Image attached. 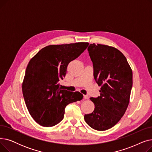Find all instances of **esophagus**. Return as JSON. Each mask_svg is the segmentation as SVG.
Here are the masks:
<instances>
[{
    "label": "esophagus",
    "instance_id": "34e87169",
    "mask_svg": "<svg viewBox=\"0 0 152 152\" xmlns=\"http://www.w3.org/2000/svg\"><path fill=\"white\" fill-rule=\"evenodd\" d=\"M84 99H86V100H87V99H89V97L87 96V95H84Z\"/></svg>",
    "mask_w": 152,
    "mask_h": 152
}]
</instances>
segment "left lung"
<instances>
[{
	"label": "left lung",
	"instance_id": "8db88e82",
	"mask_svg": "<svg viewBox=\"0 0 152 152\" xmlns=\"http://www.w3.org/2000/svg\"><path fill=\"white\" fill-rule=\"evenodd\" d=\"M87 50L94 79L101 88L100 96L90 98L95 105L94 111L84 118L94 129L105 131L118 123L128 107L132 71L125 56L113 47L93 44Z\"/></svg>",
	"mask_w": 152,
	"mask_h": 152
}]
</instances>
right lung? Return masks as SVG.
Listing matches in <instances>:
<instances>
[{
	"mask_svg": "<svg viewBox=\"0 0 152 152\" xmlns=\"http://www.w3.org/2000/svg\"><path fill=\"white\" fill-rule=\"evenodd\" d=\"M88 45V42L50 45L29 61L22 91L29 114L39 125L52 127L58 124L63 119L66 106L83 99L79 92L62 89L59 82L66 74L68 63Z\"/></svg>",
	"mask_w": 152,
	"mask_h": 152,
	"instance_id": "obj_1",
	"label": "right lung"
}]
</instances>
